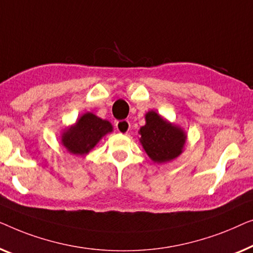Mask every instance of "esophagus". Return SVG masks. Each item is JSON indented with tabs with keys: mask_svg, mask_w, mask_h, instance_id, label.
<instances>
[{
	"mask_svg": "<svg viewBox=\"0 0 253 253\" xmlns=\"http://www.w3.org/2000/svg\"><path fill=\"white\" fill-rule=\"evenodd\" d=\"M116 127H117V130H118L119 133L127 134L128 131H129L130 124L128 120H120V122H117Z\"/></svg>",
	"mask_w": 253,
	"mask_h": 253,
	"instance_id": "obj_1",
	"label": "esophagus"
}]
</instances>
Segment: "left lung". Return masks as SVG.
<instances>
[{
  "instance_id": "obj_1",
  "label": "left lung",
  "mask_w": 253,
  "mask_h": 253,
  "mask_svg": "<svg viewBox=\"0 0 253 253\" xmlns=\"http://www.w3.org/2000/svg\"><path fill=\"white\" fill-rule=\"evenodd\" d=\"M140 143L154 163L165 164L176 159L184 150L187 133L154 110L145 113V125L138 130Z\"/></svg>"
}]
</instances>
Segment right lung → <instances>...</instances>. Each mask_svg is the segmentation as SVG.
I'll return each instance as SVG.
<instances>
[{"instance_id":"1","label":"right lung","mask_w":253,"mask_h":253,"mask_svg":"<svg viewBox=\"0 0 253 253\" xmlns=\"http://www.w3.org/2000/svg\"><path fill=\"white\" fill-rule=\"evenodd\" d=\"M112 131L113 126L109 120L99 118L92 112H86L73 125L64 128L60 134V143L70 154L86 156L106 134Z\"/></svg>"}]
</instances>
